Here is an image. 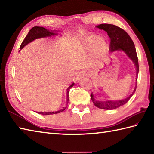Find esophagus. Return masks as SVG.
I'll use <instances>...</instances> for the list:
<instances>
[{
  "label": "esophagus",
  "instance_id": "esophagus-1",
  "mask_svg": "<svg viewBox=\"0 0 154 154\" xmlns=\"http://www.w3.org/2000/svg\"><path fill=\"white\" fill-rule=\"evenodd\" d=\"M87 73L86 71H80L79 73L77 74V80H80V79H83V77H86L87 76Z\"/></svg>",
  "mask_w": 154,
  "mask_h": 154
}]
</instances>
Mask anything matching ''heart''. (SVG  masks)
Masks as SVG:
<instances>
[{
	"label": "heart",
	"mask_w": 154,
	"mask_h": 154,
	"mask_svg": "<svg viewBox=\"0 0 154 154\" xmlns=\"http://www.w3.org/2000/svg\"><path fill=\"white\" fill-rule=\"evenodd\" d=\"M109 44L98 35H92L83 42L81 49L84 54L92 53L93 61L100 60L109 50Z\"/></svg>",
	"instance_id": "b5f03b06"
}]
</instances>
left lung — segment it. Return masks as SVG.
Returning a JSON list of instances; mask_svg holds the SVG:
<instances>
[{
  "mask_svg": "<svg viewBox=\"0 0 154 154\" xmlns=\"http://www.w3.org/2000/svg\"><path fill=\"white\" fill-rule=\"evenodd\" d=\"M97 28L103 30L107 32V34L110 38V43L109 50L111 52L115 51H122L131 60L133 63H134L136 70V80L138 79V75L139 72V65L138 60L137 56L136 48L134 44L130 37V35L124 31L123 29L116 26L113 24H102L98 25ZM136 89V85L132 93L129 97H126V99L119 100H105L100 101L97 100L94 98L93 93L91 94V98L93 103L97 107L101 109L104 110H113L116 108H119L121 106L125 104L128 101L130 100V98L134 94Z\"/></svg>",
  "mask_w": 154,
  "mask_h": 154,
  "instance_id": "obj_1",
  "label": "left lung"
}]
</instances>
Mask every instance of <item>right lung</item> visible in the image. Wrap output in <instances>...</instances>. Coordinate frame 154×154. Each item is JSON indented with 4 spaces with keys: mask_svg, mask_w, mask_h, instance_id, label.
<instances>
[{
    "mask_svg": "<svg viewBox=\"0 0 154 154\" xmlns=\"http://www.w3.org/2000/svg\"><path fill=\"white\" fill-rule=\"evenodd\" d=\"M55 31L54 30H47L46 28H45L44 27H40V26H35L32 28L31 30L29 31L28 34H27L26 36L24 38V40H23L22 43L21 44L20 47V50L24 48L25 45H26L30 43L31 42L34 41L35 39H39V38H45V37H51L52 35H57V33H55ZM74 83H72L71 85L67 88V104H68L69 103V90L74 85ZM66 107H63V109L61 110L57 111V112H38L39 114H44V115H49V114H57V113H60L62 111L65 110V109H66Z\"/></svg>",
    "mask_w": 154,
    "mask_h": 154,
    "instance_id": "obj_1",
    "label": "right lung"
}]
</instances>
